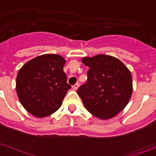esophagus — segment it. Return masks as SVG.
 I'll list each match as a JSON object with an SVG mask.
<instances>
[{
    "label": "esophagus",
    "instance_id": "34e87169",
    "mask_svg": "<svg viewBox=\"0 0 156 156\" xmlns=\"http://www.w3.org/2000/svg\"><path fill=\"white\" fill-rule=\"evenodd\" d=\"M79 86H80L79 83H76V84H75L74 85L72 86V88H73V89H74V90H76V89L79 88Z\"/></svg>",
    "mask_w": 156,
    "mask_h": 156
}]
</instances>
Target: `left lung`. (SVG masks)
I'll use <instances>...</instances> for the list:
<instances>
[{
  "instance_id": "1",
  "label": "left lung",
  "mask_w": 156,
  "mask_h": 156,
  "mask_svg": "<svg viewBox=\"0 0 156 156\" xmlns=\"http://www.w3.org/2000/svg\"><path fill=\"white\" fill-rule=\"evenodd\" d=\"M88 66L87 81L77 89L84 107L92 115L107 119L116 115L129 101L132 76L119 59L104 54L84 58Z\"/></svg>"
}]
</instances>
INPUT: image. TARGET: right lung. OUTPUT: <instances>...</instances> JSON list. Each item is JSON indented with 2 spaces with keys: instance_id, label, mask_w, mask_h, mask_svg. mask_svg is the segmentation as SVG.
I'll return each mask as SVG.
<instances>
[{
  "instance_id": "right-lung-1",
  "label": "right lung",
  "mask_w": 156,
  "mask_h": 156,
  "mask_svg": "<svg viewBox=\"0 0 156 156\" xmlns=\"http://www.w3.org/2000/svg\"><path fill=\"white\" fill-rule=\"evenodd\" d=\"M65 59L58 54H44L27 62L19 70L16 91L25 109L43 118L61 107L71 85L63 72Z\"/></svg>"
}]
</instances>
